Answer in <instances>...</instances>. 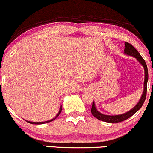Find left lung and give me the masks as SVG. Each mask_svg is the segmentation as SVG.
Returning <instances> with one entry per match:
<instances>
[{"label":"left lung","mask_w":153,"mask_h":153,"mask_svg":"<svg viewBox=\"0 0 153 153\" xmlns=\"http://www.w3.org/2000/svg\"><path fill=\"white\" fill-rule=\"evenodd\" d=\"M124 53L127 54V55L131 56V57L136 58L137 60L144 68V71H145V80H144L143 94H142L141 98H140L138 103H137L131 110L128 111L127 112L122 114L119 115H106L103 114H101V112H99V111L97 110L96 105H95V102L93 101L91 113H92L93 116L96 117V119H99V120L101 121H103V122L113 123V124H114V123L121 122H122V121H124L126 120V119H129V117H131V116L134 115L138 110H140V108H141L144 102H145V99H146L147 85V81H148V71H147V67L146 63H145V61L144 60V59L141 57V55L139 53L138 51L132 45L128 42H125V48H124Z\"/></svg>","instance_id":"obj_1"}]
</instances>
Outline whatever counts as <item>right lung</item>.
Listing matches in <instances>:
<instances>
[{"instance_id":"add662e5","label":"right lung","mask_w":153,"mask_h":153,"mask_svg":"<svg viewBox=\"0 0 153 153\" xmlns=\"http://www.w3.org/2000/svg\"><path fill=\"white\" fill-rule=\"evenodd\" d=\"M62 105H61L60 106V108H59V110L58 111V113L57 114V115L55 116V117H54L53 119H50V120H48V121H45V122H30V121H28V120H26V119H24V120L26 121V122L30 123V124H46V123H48V122H52V121H54V119L57 118V117L59 115V114L61 113V111H62Z\"/></svg>"}]
</instances>
